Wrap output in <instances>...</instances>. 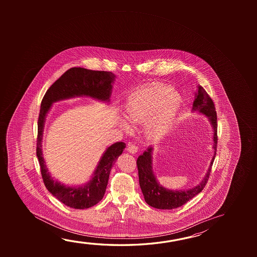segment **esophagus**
Wrapping results in <instances>:
<instances>
[{
  "mask_svg": "<svg viewBox=\"0 0 257 257\" xmlns=\"http://www.w3.org/2000/svg\"><path fill=\"white\" fill-rule=\"evenodd\" d=\"M127 151L132 153V154H135L136 152H138V148L136 147L134 144H129Z\"/></svg>",
  "mask_w": 257,
  "mask_h": 257,
  "instance_id": "34e87169",
  "label": "esophagus"
}]
</instances>
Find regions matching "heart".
Here are the masks:
<instances>
[{
	"label": "heart",
	"mask_w": 257,
	"mask_h": 257,
	"mask_svg": "<svg viewBox=\"0 0 257 257\" xmlns=\"http://www.w3.org/2000/svg\"><path fill=\"white\" fill-rule=\"evenodd\" d=\"M183 99L172 88L152 83L131 93L124 103V114L132 123H147V135L151 139L162 138L172 128L181 109ZM122 129L132 130V125L120 121Z\"/></svg>",
	"instance_id": "obj_1"
}]
</instances>
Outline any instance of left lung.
<instances>
[{
  "label": "left lung",
  "mask_w": 257,
  "mask_h": 257,
  "mask_svg": "<svg viewBox=\"0 0 257 257\" xmlns=\"http://www.w3.org/2000/svg\"><path fill=\"white\" fill-rule=\"evenodd\" d=\"M197 91L194 94L192 112L203 114L208 117L210 126L213 132V156L210 161L209 169L201 182L192 188L185 190H172L166 188L160 185L153 170V151L154 147L150 146L143 154L137 159V167L139 174V183L145 202L150 206L160 210H172L185 204L191 199L202 192L210 177L211 166L213 164L217 151V114L214 104L205 89L198 85Z\"/></svg>",
  "instance_id": "obj_1"
}]
</instances>
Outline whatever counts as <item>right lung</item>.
<instances>
[{"label":"right lung","instance_id":"1","mask_svg":"<svg viewBox=\"0 0 257 257\" xmlns=\"http://www.w3.org/2000/svg\"><path fill=\"white\" fill-rule=\"evenodd\" d=\"M115 75L110 72L71 68L55 81L43 97L38 123V157L43 181L47 190L64 205L73 209H88L100 202L105 194L110 171L122 154L125 143L122 142L106 148L92 176L86 184L66 185L51 176L43 157L42 139L46 118L54 103L73 97H87L109 103Z\"/></svg>","mask_w":257,"mask_h":257}]
</instances>
